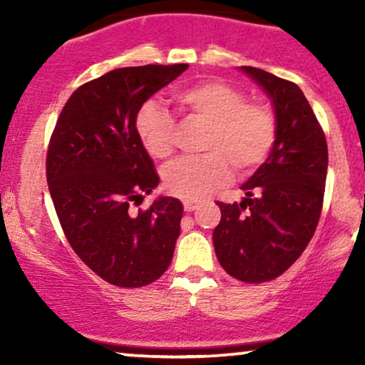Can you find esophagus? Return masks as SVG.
I'll use <instances>...</instances> for the list:
<instances>
[{
    "label": "esophagus",
    "mask_w": 365,
    "mask_h": 365,
    "mask_svg": "<svg viewBox=\"0 0 365 365\" xmlns=\"http://www.w3.org/2000/svg\"><path fill=\"white\" fill-rule=\"evenodd\" d=\"M183 207H185V211H195L197 207H199V202H195V200H183Z\"/></svg>",
    "instance_id": "obj_1"
}]
</instances>
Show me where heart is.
Listing matches in <instances>:
<instances>
[{"instance_id":"obj_1","label":"heart","mask_w":365,"mask_h":365,"mask_svg":"<svg viewBox=\"0 0 365 365\" xmlns=\"http://www.w3.org/2000/svg\"><path fill=\"white\" fill-rule=\"evenodd\" d=\"M245 99L240 89L220 81L195 83L177 96L188 118L207 125L209 130L202 144L206 156L180 159L163 170V183L170 194L200 200L226 185L233 168L247 175L267 158L276 137L274 115L266 104ZM135 130L150 156H171L177 123L168 111L148 103L137 113Z\"/></svg>"}]
</instances>
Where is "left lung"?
Instances as JSON below:
<instances>
[{
	"instance_id": "8db88e82",
	"label": "left lung",
	"mask_w": 365,
	"mask_h": 365,
	"mask_svg": "<svg viewBox=\"0 0 365 365\" xmlns=\"http://www.w3.org/2000/svg\"><path fill=\"white\" fill-rule=\"evenodd\" d=\"M273 103L276 137L266 163L242 185L240 204L217 202L212 233L223 269L245 283L271 282L302 255L324 199L328 144L297 83L240 66Z\"/></svg>"
}]
</instances>
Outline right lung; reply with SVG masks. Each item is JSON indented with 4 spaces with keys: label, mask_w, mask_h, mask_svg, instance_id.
Masks as SVG:
<instances>
[{
    "label": "right lung",
    "mask_w": 365,
    "mask_h": 365,
    "mask_svg": "<svg viewBox=\"0 0 365 365\" xmlns=\"http://www.w3.org/2000/svg\"><path fill=\"white\" fill-rule=\"evenodd\" d=\"M187 68V63L128 66L83 83L49 140L46 177L66 240L115 287L156 282L173 259L182 202L161 195L145 211L130 209L159 183L135 118L154 92Z\"/></svg>",
    "instance_id": "right-lung-1"
}]
</instances>
